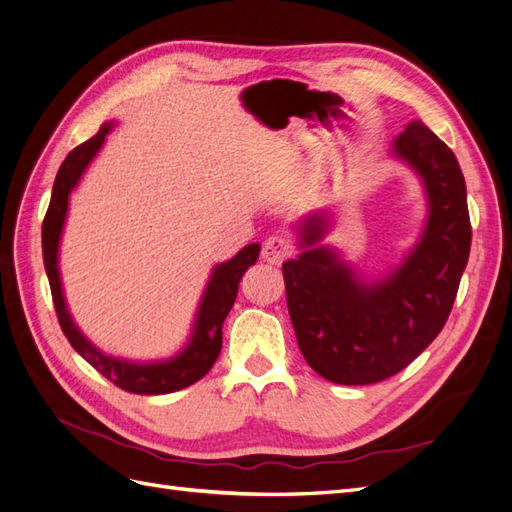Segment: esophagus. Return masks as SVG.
<instances>
[{"label": "esophagus", "mask_w": 512, "mask_h": 512, "mask_svg": "<svg viewBox=\"0 0 512 512\" xmlns=\"http://www.w3.org/2000/svg\"><path fill=\"white\" fill-rule=\"evenodd\" d=\"M292 252H294L292 241L282 235H273L265 241V245H262V258L271 262V265H280V262L292 256Z\"/></svg>", "instance_id": "esophagus-1"}]
</instances>
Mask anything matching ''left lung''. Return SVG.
Returning a JSON list of instances; mask_svg holds the SVG:
<instances>
[{
  "instance_id": "1",
  "label": "left lung",
  "mask_w": 512,
  "mask_h": 512,
  "mask_svg": "<svg viewBox=\"0 0 512 512\" xmlns=\"http://www.w3.org/2000/svg\"><path fill=\"white\" fill-rule=\"evenodd\" d=\"M393 153L423 179L429 203L421 241L401 267L363 284L337 252L318 245L329 230L324 211L297 226L303 252L282 265L301 354L335 384H374L408 367L442 331L468 265L472 226L455 153L423 121L408 123Z\"/></svg>"
}]
</instances>
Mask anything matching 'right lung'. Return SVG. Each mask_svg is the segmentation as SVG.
<instances>
[{"instance_id": "obj_1", "label": "right lung", "mask_w": 512, "mask_h": 512, "mask_svg": "<svg viewBox=\"0 0 512 512\" xmlns=\"http://www.w3.org/2000/svg\"><path fill=\"white\" fill-rule=\"evenodd\" d=\"M111 128L113 123H102L98 134L91 136L83 145L74 147L66 156L64 164H61L57 170L51 203H49V209H46L44 222H42L44 269H46V275H49L59 327L68 337L72 348L79 352L91 367L98 369L104 378H108L115 386H119V389L136 393V395H164V393L181 391L185 386L198 382L213 367L215 359H218L222 350V324L232 305H235L243 273L247 271V267H252L258 260L260 245L258 243L245 245L237 256H232L230 260L222 262V265L213 269L211 280L203 294V301H200V307H198V316L194 322V333L190 337V344L185 346V350L179 352L175 359L164 361V363L141 365V363L113 359V356L100 352L94 344H89L83 337V333L76 329L74 320L70 318L66 299H64V290H61L57 256H59L61 230H64L66 213H68L70 192L74 190V185L79 183L89 162L96 158V153L104 145L106 134L111 132Z\"/></svg>"}]
</instances>
